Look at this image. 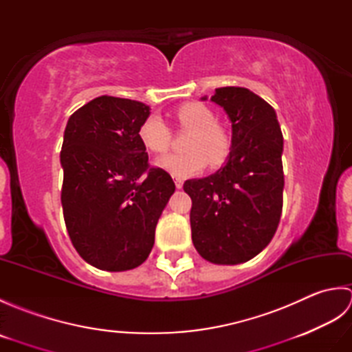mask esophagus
<instances>
[{"label":"esophagus","mask_w":352,"mask_h":352,"mask_svg":"<svg viewBox=\"0 0 352 352\" xmlns=\"http://www.w3.org/2000/svg\"><path fill=\"white\" fill-rule=\"evenodd\" d=\"M175 188L177 189H182L183 188V180H182V178H175Z\"/></svg>","instance_id":"1"}]
</instances>
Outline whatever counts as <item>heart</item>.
I'll return each instance as SVG.
<instances>
[{"instance_id":"obj_1","label":"heart","mask_w":352,"mask_h":352,"mask_svg":"<svg viewBox=\"0 0 352 352\" xmlns=\"http://www.w3.org/2000/svg\"><path fill=\"white\" fill-rule=\"evenodd\" d=\"M177 121L182 129L190 131L184 144L188 153L163 155L155 160L157 168L169 172L172 177L188 178L199 174L207 163L214 168L228 159L231 139L204 104H183L177 110ZM139 139L149 151L162 154L169 148L170 130L160 116L151 115L142 122Z\"/></svg>"}]
</instances>
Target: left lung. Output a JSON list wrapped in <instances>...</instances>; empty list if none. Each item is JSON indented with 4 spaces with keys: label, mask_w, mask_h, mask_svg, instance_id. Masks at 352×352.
Wrapping results in <instances>:
<instances>
[{
    "label": "left lung",
    "mask_w": 352,
    "mask_h": 352,
    "mask_svg": "<svg viewBox=\"0 0 352 352\" xmlns=\"http://www.w3.org/2000/svg\"><path fill=\"white\" fill-rule=\"evenodd\" d=\"M210 101L230 119L231 149L214 174L183 186L192 198V242L210 263L239 265L263 251L278 227L283 134L275 110L250 89L219 87Z\"/></svg>",
    "instance_id": "obj_1"
}]
</instances>
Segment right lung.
<instances>
[{
	"label": "right lung",
	"mask_w": 352,
	"mask_h": 352,
	"mask_svg": "<svg viewBox=\"0 0 352 352\" xmlns=\"http://www.w3.org/2000/svg\"><path fill=\"white\" fill-rule=\"evenodd\" d=\"M144 102L102 95L66 124L60 163L62 207L72 245L89 265L121 272L144 263L175 184L148 166L139 139Z\"/></svg>",
	"instance_id": "1"
}]
</instances>
